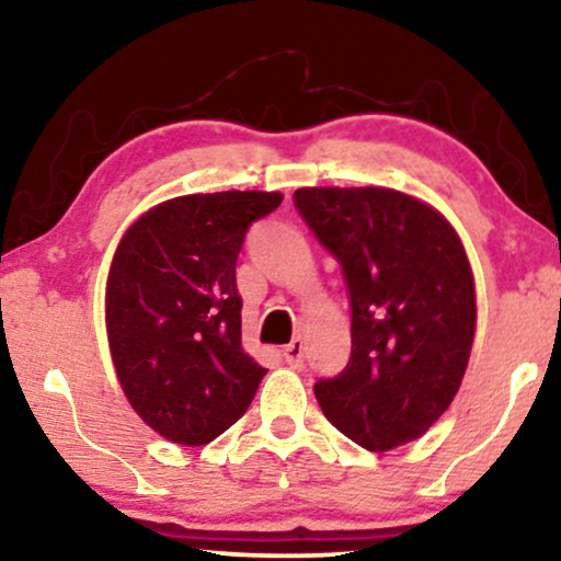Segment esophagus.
Segmentation results:
<instances>
[{
  "label": "esophagus",
  "instance_id": "34e87169",
  "mask_svg": "<svg viewBox=\"0 0 561 561\" xmlns=\"http://www.w3.org/2000/svg\"><path fill=\"white\" fill-rule=\"evenodd\" d=\"M283 359H286L290 367H301L304 365V342L298 340V336L294 342L283 347Z\"/></svg>",
  "mask_w": 561,
  "mask_h": 561
}]
</instances>
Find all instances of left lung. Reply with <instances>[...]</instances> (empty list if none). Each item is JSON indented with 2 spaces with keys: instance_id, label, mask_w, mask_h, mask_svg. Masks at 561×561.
<instances>
[{
  "instance_id": "8db88e82",
  "label": "left lung",
  "mask_w": 561,
  "mask_h": 561,
  "mask_svg": "<svg viewBox=\"0 0 561 561\" xmlns=\"http://www.w3.org/2000/svg\"><path fill=\"white\" fill-rule=\"evenodd\" d=\"M294 204L342 265L352 352L313 386L352 442L386 451L419 439L457 396L474 336V283L449 221L393 188H298Z\"/></svg>"
}]
</instances>
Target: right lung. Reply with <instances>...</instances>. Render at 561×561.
<instances>
[{
  "label": "right lung",
  "instance_id": "1",
  "mask_svg": "<svg viewBox=\"0 0 561 561\" xmlns=\"http://www.w3.org/2000/svg\"><path fill=\"white\" fill-rule=\"evenodd\" d=\"M280 194H191L142 214L114 252L106 334L119 386L145 424L186 447L225 434L267 373L242 350L234 267L252 221Z\"/></svg>",
  "mask_w": 561,
  "mask_h": 561
}]
</instances>
